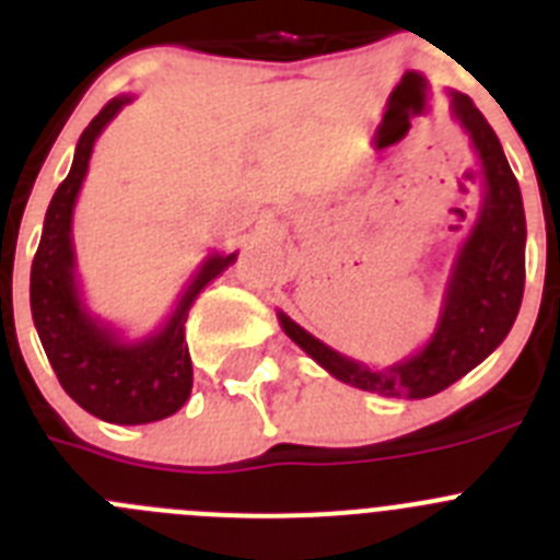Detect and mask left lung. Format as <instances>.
<instances>
[{
    "label": "left lung",
    "instance_id": "8db88e82",
    "mask_svg": "<svg viewBox=\"0 0 560 560\" xmlns=\"http://www.w3.org/2000/svg\"><path fill=\"white\" fill-rule=\"evenodd\" d=\"M454 120L471 137L485 173L482 207L477 224L465 237L454 260L446 300L438 328L427 348L393 368L370 370L348 355L336 353L325 341L300 328L280 311V325L316 364L350 387L378 395L429 398L471 373L511 334L524 294V224L522 190L502 151L497 131L488 126L474 101L452 92Z\"/></svg>",
    "mask_w": 560,
    "mask_h": 560
}]
</instances>
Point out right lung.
I'll use <instances>...</instances> for the list:
<instances>
[{"instance_id": "right-lung-1", "label": "right lung", "mask_w": 560, "mask_h": 560, "mask_svg": "<svg viewBox=\"0 0 560 560\" xmlns=\"http://www.w3.org/2000/svg\"><path fill=\"white\" fill-rule=\"evenodd\" d=\"M126 103H131V95L114 97L89 122L78 140L69 176L49 201L42 244L30 269V311L44 353L69 398L95 418L137 427L179 412L190 398L192 364L185 341L187 311L226 266L235 264L237 252L207 257L165 328L133 345L122 341L108 325H101V319L83 308L72 252V210L95 140Z\"/></svg>"}]
</instances>
